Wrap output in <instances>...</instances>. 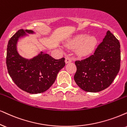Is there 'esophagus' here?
I'll return each mask as SVG.
<instances>
[{
  "label": "esophagus",
  "mask_w": 127,
  "mask_h": 127,
  "mask_svg": "<svg viewBox=\"0 0 127 127\" xmlns=\"http://www.w3.org/2000/svg\"><path fill=\"white\" fill-rule=\"evenodd\" d=\"M71 62H72V60L70 57H68V56H66V57H65V63L66 64L69 63H71Z\"/></svg>",
  "instance_id": "1"
}]
</instances>
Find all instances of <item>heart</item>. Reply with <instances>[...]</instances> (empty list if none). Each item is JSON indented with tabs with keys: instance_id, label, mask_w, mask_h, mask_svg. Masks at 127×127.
Returning a JSON list of instances; mask_svg holds the SVG:
<instances>
[{
	"instance_id": "heart-1",
	"label": "heart",
	"mask_w": 127,
	"mask_h": 127,
	"mask_svg": "<svg viewBox=\"0 0 127 127\" xmlns=\"http://www.w3.org/2000/svg\"><path fill=\"white\" fill-rule=\"evenodd\" d=\"M97 44V38L94 36H89L86 34H80L76 36L68 43V46L78 47V54L85 56L90 53L95 47Z\"/></svg>"
}]
</instances>
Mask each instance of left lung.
Returning a JSON list of instances; mask_svg holds the SVG:
<instances>
[{
    "label": "left lung",
    "instance_id": "obj_1",
    "mask_svg": "<svg viewBox=\"0 0 127 127\" xmlns=\"http://www.w3.org/2000/svg\"><path fill=\"white\" fill-rule=\"evenodd\" d=\"M120 62V42L108 30L93 55L75 62V82L87 92L103 90L111 84L118 74Z\"/></svg>",
    "mask_w": 127,
    "mask_h": 127
}]
</instances>
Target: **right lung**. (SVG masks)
Returning <instances> with one entry per match:
<instances>
[{
    "instance_id": "right-lung-1",
    "label": "right lung",
    "mask_w": 127,
    "mask_h": 127,
    "mask_svg": "<svg viewBox=\"0 0 127 127\" xmlns=\"http://www.w3.org/2000/svg\"><path fill=\"white\" fill-rule=\"evenodd\" d=\"M26 33L33 34L34 32L20 29L9 40L6 65L10 77L19 88L30 94H38L52 86L57 74L64 67L65 59L56 60L43 52L29 60L22 57L17 52V43Z\"/></svg>"
}]
</instances>
